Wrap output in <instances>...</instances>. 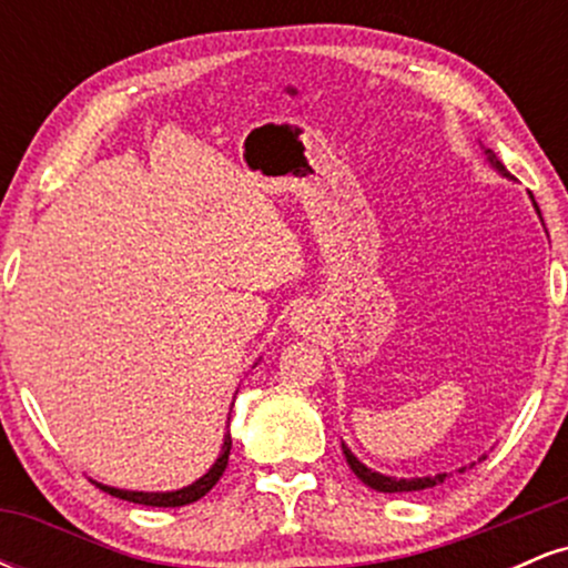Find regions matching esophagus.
Instances as JSON below:
<instances>
[{
	"label": "esophagus",
	"instance_id": "34e87169",
	"mask_svg": "<svg viewBox=\"0 0 568 568\" xmlns=\"http://www.w3.org/2000/svg\"><path fill=\"white\" fill-rule=\"evenodd\" d=\"M298 328H306V325H304V323H298Z\"/></svg>",
	"mask_w": 568,
	"mask_h": 568
}]
</instances>
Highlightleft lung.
I'll list each match as a JSON object with an SVG mask.
<instances>
[{
  "instance_id": "obj_1",
  "label": "left lung",
  "mask_w": 568,
  "mask_h": 568,
  "mask_svg": "<svg viewBox=\"0 0 568 568\" xmlns=\"http://www.w3.org/2000/svg\"><path fill=\"white\" fill-rule=\"evenodd\" d=\"M491 154V152H488ZM494 162V165L499 168V171H505V168H501V162L494 158H488ZM344 448V456H347V465H349V470L357 475V478L363 480V484L366 486H371V488H376V491H382V494H400V491H422V488H433V486H438V484H443V478H446V475H435V478H387V475H379V473H374V470H368L366 465H363V462H357L355 459V454L349 452L347 446H342Z\"/></svg>"
}]
</instances>
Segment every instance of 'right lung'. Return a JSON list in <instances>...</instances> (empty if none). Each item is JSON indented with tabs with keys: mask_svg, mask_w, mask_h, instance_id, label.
<instances>
[{
	"mask_svg": "<svg viewBox=\"0 0 568 568\" xmlns=\"http://www.w3.org/2000/svg\"><path fill=\"white\" fill-rule=\"evenodd\" d=\"M230 452H232V435H226L224 438V448H221V456L216 459V465L211 467L197 484L181 488V491H168V494H143V491H122V488H112V486H101L95 484L101 491L112 494L116 499H125V501H135V505H146V507H184V505H192V501H197L205 497L207 491H211L213 486L219 484V478L224 475L226 470V462H230Z\"/></svg>",
	"mask_w": 568,
	"mask_h": 568,
	"instance_id": "obj_1",
	"label": "right lung"
}]
</instances>
